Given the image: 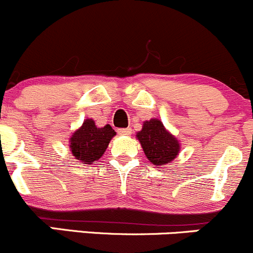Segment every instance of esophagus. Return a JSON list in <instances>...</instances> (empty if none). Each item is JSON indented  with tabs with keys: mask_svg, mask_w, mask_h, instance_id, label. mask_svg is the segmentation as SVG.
Returning <instances> with one entry per match:
<instances>
[{
	"mask_svg": "<svg viewBox=\"0 0 253 253\" xmlns=\"http://www.w3.org/2000/svg\"><path fill=\"white\" fill-rule=\"evenodd\" d=\"M118 133L120 135H129L132 133V128L131 127H127V128H119Z\"/></svg>",
	"mask_w": 253,
	"mask_h": 253,
	"instance_id": "34e87169",
	"label": "esophagus"
}]
</instances>
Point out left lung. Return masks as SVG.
<instances>
[{"label": "left lung", "mask_w": 253, "mask_h": 253, "mask_svg": "<svg viewBox=\"0 0 253 253\" xmlns=\"http://www.w3.org/2000/svg\"><path fill=\"white\" fill-rule=\"evenodd\" d=\"M145 156L154 166H164L178 156L180 143L171 132L166 129L159 119L143 122V127L135 134Z\"/></svg>", "instance_id": "8db88e82"}]
</instances>
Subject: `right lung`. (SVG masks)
Instances as JSON below:
<instances>
[{
	"label": "right lung",
	"mask_w": 253,
	"mask_h": 253,
	"mask_svg": "<svg viewBox=\"0 0 253 253\" xmlns=\"http://www.w3.org/2000/svg\"><path fill=\"white\" fill-rule=\"evenodd\" d=\"M116 132L110 125L98 127L94 120L86 119L69 139V148L76 160L86 165L98 161L105 153Z\"/></svg>",
	"instance_id": "1"
}]
</instances>
